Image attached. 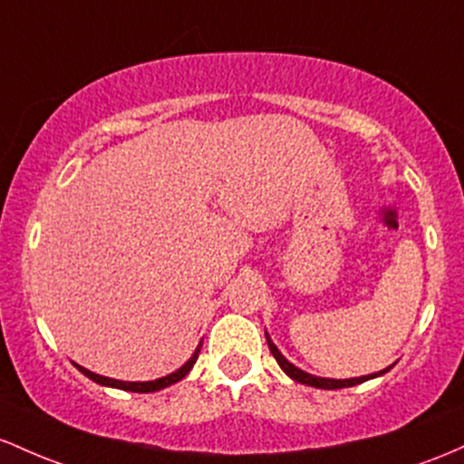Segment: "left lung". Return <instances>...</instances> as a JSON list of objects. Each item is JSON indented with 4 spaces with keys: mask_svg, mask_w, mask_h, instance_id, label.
<instances>
[{
    "mask_svg": "<svg viewBox=\"0 0 464 464\" xmlns=\"http://www.w3.org/2000/svg\"><path fill=\"white\" fill-rule=\"evenodd\" d=\"M267 346H269V351H272V355H274L276 362H278V366L283 368V371L287 372L289 377L294 379V382H300V383H304V386H314V388H322V390H337V388L357 386V383L368 382V379L377 377V374H383V372L388 371V368H386V371H382V372L366 374V377H357V379H324V377H314V374L300 371V368H295L294 363H289L287 359L280 355V351L272 344V340H269V337H267Z\"/></svg>",
    "mask_w": 464,
    "mask_h": 464,
    "instance_id": "8db88e82",
    "label": "left lung"
}]
</instances>
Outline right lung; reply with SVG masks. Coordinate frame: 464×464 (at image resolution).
<instances>
[{"label":"right lung","instance_id":"obj_1","mask_svg":"<svg viewBox=\"0 0 464 464\" xmlns=\"http://www.w3.org/2000/svg\"><path fill=\"white\" fill-rule=\"evenodd\" d=\"M197 357H199V348H197L195 353H192V357L188 359V362L184 363V366L179 368V371H175L173 374H166V377L162 379H155V382H118V379H109V377H101V374L87 371V368L78 366L76 368L81 371L85 377H90L92 382L101 383V386H109V388H120V390H129V392H158V390H162L166 386H170V383H177L179 379H184L186 374L190 372V368L195 366Z\"/></svg>","mask_w":464,"mask_h":464}]
</instances>
